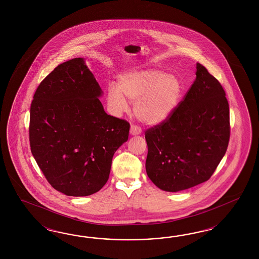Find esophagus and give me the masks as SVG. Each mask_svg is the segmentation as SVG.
<instances>
[{"instance_id":"esophagus-1","label":"esophagus","mask_w":259,"mask_h":259,"mask_svg":"<svg viewBox=\"0 0 259 259\" xmlns=\"http://www.w3.org/2000/svg\"><path fill=\"white\" fill-rule=\"evenodd\" d=\"M130 134L131 135H133V136H136V135H140L141 134V128L140 126L138 125H131V128H130Z\"/></svg>"}]
</instances>
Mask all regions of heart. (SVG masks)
Here are the masks:
<instances>
[{"label":"heart","instance_id":"obj_1","mask_svg":"<svg viewBox=\"0 0 259 259\" xmlns=\"http://www.w3.org/2000/svg\"><path fill=\"white\" fill-rule=\"evenodd\" d=\"M182 93L181 79L157 68L126 73L118 78V85L108 88L107 100L116 113H122L135 102L134 113L141 121L155 125L172 115Z\"/></svg>","mask_w":259,"mask_h":259}]
</instances>
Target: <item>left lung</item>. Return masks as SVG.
Listing matches in <instances>:
<instances>
[{"label": "left lung", "instance_id": "1", "mask_svg": "<svg viewBox=\"0 0 259 259\" xmlns=\"http://www.w3.org/2000/svg\"><path fill=\"white\" fill-rule=\"evenodd\" d=\"M196 75L172 115L145 132L146 172L167 192L208 181L227 151L230 110L225 91L200 63Z\"/></svg>", "mask_w": 259, "mask_h": 259}]
</instances>
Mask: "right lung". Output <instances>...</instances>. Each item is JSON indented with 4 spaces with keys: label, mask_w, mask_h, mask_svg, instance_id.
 Listing matches in <instances>:
<instances>
[{
    "label": "right lung",
    "mask_w": 259,
    "mask_h": 259,
    "mask_svg": "<svg viewBox=\"0 0 259 259\" xmlns=\"http://www.w3.org/2000/svg\"><path fill=\"white\" fill-rule=\"evenodd\" d=\"M102 89L82 58L58 65L30 106L32 155L50 185L66 196L97 193L109 179L115 152L130 124L107 115Z\"/></svg>",
    "instance_id": "obj_1"
}]
</instances>
